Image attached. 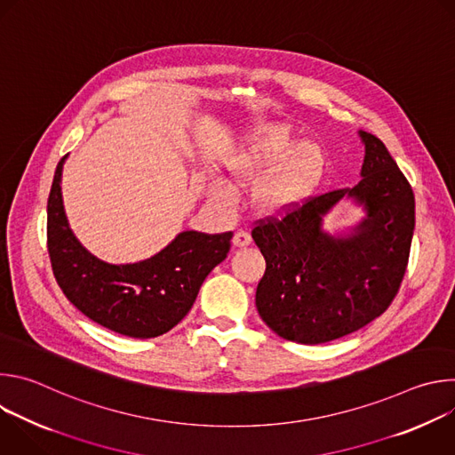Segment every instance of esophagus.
Returning a JSON list of instances; mask_svg holds the SVG:
<instances>
[{
  "instance_id": "esophagus-1",
  "label": "esophagus",
  "mask_w": 455,
  "mask_h": 455,
  "mask_svg": "<svg viewBox=\"0 0 455 455\" xmlns=\"http://www.w3.org/2000/svg\"><path fill=\"white\" fill-rule=\"evenodd\" d=\"M234 244L235 246H248L250 243H251V235L246 232V230H237L235 234H234Z\"/></svg>"
}]
</instances>
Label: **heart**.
Instances as JSON below:
<instances>
[{
    "label": "heart",
    "instance_id": "b5f03b06",
    "mask_svg": "<svg viewBox=\"0 0 455 455\" xmlns=\"http://www.w3.org/2000/svg\"><path fill=\"white\" fill-rule=\"evenodd\" d=\"M322 164V155L315 146H300L290 125L275 122L253 129L246 148L232 160V171L241 181H259L278 164L259 187L257 198L267 211H281L304 198L315 187Z\"/></svg>",
    "mask_w": 455,
    "mask_h": 455
}]
</instances>
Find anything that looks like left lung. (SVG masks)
Returning <instances> with one entry per match:
<instances>
[{"instance_id": "8db88e82", "label": "left lung", "mask_w": 455, "mask_h": 455, "mask_svg": "<svg viewBox=\"0 0 455 455\" xmlns=\"http://www.w3.org/2000/svg\"><path fill=\"white\" fill-rule=\"evenodd\" d=\"M365 144L362 180L279 216L259 220L251 237L267 261L255 306L267 326L299 344L346 337L393 304L407 272L416 223L414 192L383 142L360 132ZM344 196L368 211L351 238H331L321 216Z\"/></svg>"}]
</instances>
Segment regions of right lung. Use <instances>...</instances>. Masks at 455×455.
<instances>
[{
	"label": "right lung",
	"instance_id": "obj_1",
	"mask_svg": "<svg viewBox=\"0 0 455 455\" xmlns=\"http://www.w3.org/2000/svg\"><path fill=\"white\" fill-rule=\"evenodd\" d=\"M57 164L48 207L46 246L67 299L100 326L133 339L167 333L188 313L202 283L230 250L232 232H181L160 253L135 265H108L72 234L60 198Z\"/></svg>",
	"mask_w": 455,
	"mask_h": 455
}]
</instances>
